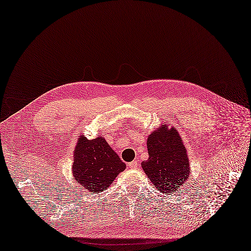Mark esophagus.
Here are the masks:
<instances>
[{
  "label": "esophagus",
  "instance_id": "esophagus-1",
  "mask_svg": "<svg viewBox=\"0 0 251 251\" xmlns=\"http://www.w3.org/2000/svg\"><path fill=\"white\" fill-rule=\"evenodd\" d=\"M127 166H129L130 169H136L138 167V160H134L132 162H130L127 164Z\"/></svg>",
  "mask_w": 251,
  "mask_h": 251
}]
</instances>
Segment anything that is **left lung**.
<instances>
[{
  "label": "left lung",
  "instance_id": "obj_1",
  "mask_svg": "<svg viewBox=\"0 0 251 251\" xmlns=\"http://www.w3.org/2000/svg\"><path fill=\"white\" fill-rule=\"evenodd\" d=\"M151 134L147 142L149 158L142 163L145 174L161 193H174L185 182L189 175L186 149L178 131L174 127Z\"/></svg>",
  "mask_w": 251,
  "mask_h": 251
}]
</instances>
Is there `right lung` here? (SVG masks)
Instances as JSON below:
<instances>
[{"instance_id": "obj_1", "label": "right lung", "mask_w": 251, "mask_h": 251, "mask_svg": "<svg viewBox=\"0 0 251 251\" xmlns=\"http://www.w3.org/2000/svg\"><path fill=\"white\" fill-rule=\"evenodd\" d=\"M126 164L102 137L79 136L72 172L75 180L89 193H100L125 170Z\"/></svg>"}]
</instances>
